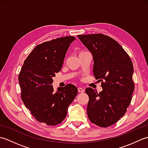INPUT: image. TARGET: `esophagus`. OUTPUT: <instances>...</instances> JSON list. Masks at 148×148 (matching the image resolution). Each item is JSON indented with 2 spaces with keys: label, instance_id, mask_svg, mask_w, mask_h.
<instances>
[{
  "label": "esophagus",
  "instance_id": "1",
  "mask_svg": "<svg viewBox=\"0 0 148 148\" xmlns=\"http://www.w3.org/2000/svg\"><path fill=\"white\" fill-rule=\"evenodd\" d=\"M77 90H78V92H79V93H83V92H84V90L83 88H81V87L78 88Z\"/></svg>",
  "mask_w": 148,
  "mask_h": 148
}]
</instances>
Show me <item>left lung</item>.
<instances>
[{
	"instance_id": "8db88e82",
	"label": "left lung",
	"mask_w": 148,
	"mask_h": 148,
	"mask_svg": "<svg viewBox=\"0 0 148 148\" xmlns=\"http://www.w3.org/2000/svg\"><path fill=\"white\" fill-rule=\"evenodd\" d=\"M92 53L93 72L102 81L99 93L92 88L85 92L89 97L87 114L90 121L100 127L116 123L124 116L134 90V67L130 56L115 40L102 34L78 35Z\"/></svg>"
}]
</instances>
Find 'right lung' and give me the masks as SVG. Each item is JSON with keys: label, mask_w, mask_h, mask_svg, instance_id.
<instances>
[{"label": "right lung", "mask_w": 148, "mask_h": 148, "mask_svg": "<svg viewBox=\"0 0 148 148\" xmlns=\"http://www.w3.org/2000/svg\"><path fill=\"white\" fill-rule=\"evenodd\" d=\"M75 39L67 36L38 45L24 61L19 74L22 101L37 121L47 125L61 123L77 94L73 84H67L55 93L51 85L52 77L61 70L66 52Z\"/></svg>", "instance_id": "right-lung-1"}]
</instances>
